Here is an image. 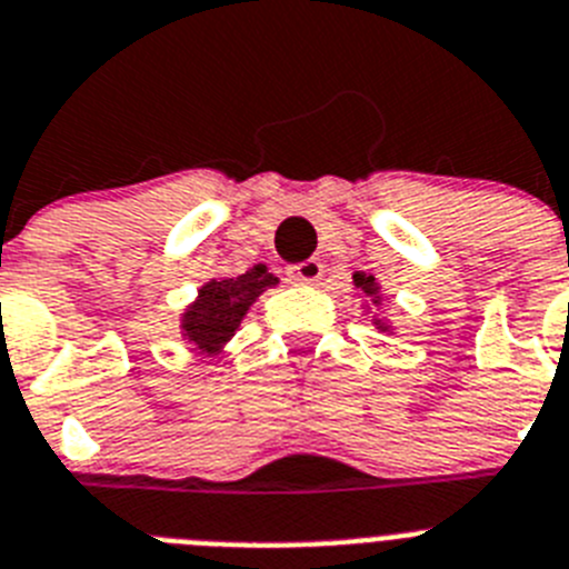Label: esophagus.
<instances>
[{"label": "esophagus", "instance_id": "esophagus-1", "mask_svg": "<svg viewBox=\"0 0 569 569\" xmlns=\"http://www.w3.org/2000/svg\"><path fill=\"white\" fill-rule=\"evenodd\" d=\"M286 274H289L291 283L312 286L323 278V263H320V260H315V257H309V260H303V263L289 266V269H286Z\"/></svg>", "mask_w": 569, "mask_h": 569}]
</instances>
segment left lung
I'll return each instance as SVG.
<instances>
[{
	"label": "left lung",
	"mask_w": 569,
	"mask_h": 569,
	"mask_svg": "<svg viewBox=\"0 0 569 569\" xmlns=\"http://www.w3.org/2000/svg\"><path fill=\"white\" fill-rule=\"evenodd\" d=\"M355 286H358L360 291H363V295H369V298H375V303H378V283H375V278L372 274H363V271H358V274H355ZM380 329H387V326L383 323H378Z\"/></svg>",
	"instance_id": "8db88e82"
}]
</instances>
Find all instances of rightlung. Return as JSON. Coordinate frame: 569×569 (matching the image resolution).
I'll list each match as a JSON object with an SVG mask.
<instances>
[{
	"instance_id": "right-lung-1",
	"label": "right lung",
	"mask_w": 569,
	"mask_h": 569,
	"mask_svg": "<svg viewBox=\"0 0 569 569\" xmlns=\"http://www.w3.org/2000/svg\"><path fill=\"white\" fill-rule=\"evenodd\" d=\"M278 283L274 274L266 271V266H254L240 278L211 280L200 289L194 303L182 315V332L186 340L206 355L220 352L237 332L240 320L246 318L249 306L260 298V291Z\"/></svg>"
}]
</instances>
